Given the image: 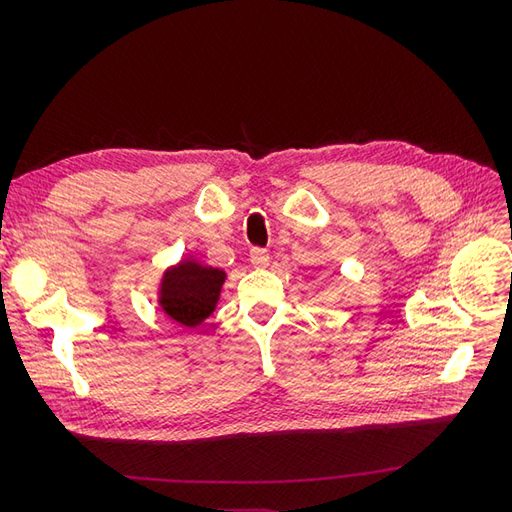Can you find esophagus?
Segmentation results:
<instances>
[{
	"instance_id": "1",
	"label": "esophagus",
	"mask_w": 512,
	"mask_h": 512,
	"mask_svg": "<svg viewBox=\"0 0 512 512\" xmlns=\"http://www.w3.org/2000/svg\"><path fill=\"white\" fill-rule=\"evenodd\" d=\"M250 262L256 269H265L269 265V252L262 250V247H254L250 252Z\"/></svg>"
}]
</instances>
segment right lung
<instances>
[{
  "label": "right lung",
  "mask_w": 512,
  "mask_h": 512,
  "mask_svg": "<svg viewBox=\"0 0 512 512\" xmlns=\"http://www.w3.org/2000/svg\"><path fill=\"white\" fill-rule=\"evenodd\" d=\"M226 282L222 269H213L192 256L164 269L158 284V305L162 312L181 327L196 329L218 307Z\"/></svg>",
  "instance_id": "add662e5"
}]
</instances>
